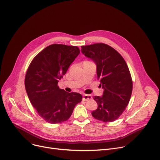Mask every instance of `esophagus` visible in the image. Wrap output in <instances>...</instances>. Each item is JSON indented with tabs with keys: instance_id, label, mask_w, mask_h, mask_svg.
Returning a JSON list of instances; mask_svg holds the SVG:
<instances>
[{
	"instance_id": "1",
	"label": "esophagus",
	"mask_w": 160,
	"mask_h": 160,
	"mask_svg": "<svg viewBox=\"0 0 160 160\" xmlns=\"http://www.w3.org/2000/svg\"><path fill=\"white\" fill-rule=\"evenodd\" d=\"M92 98V95H83V97H82V99L84 101H88L89 99H91Z\"/></svg>"
}]
</instances>
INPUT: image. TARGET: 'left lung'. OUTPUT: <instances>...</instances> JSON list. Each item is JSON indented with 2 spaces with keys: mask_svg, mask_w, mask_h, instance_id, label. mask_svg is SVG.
Wrapping results in <instances>:
<instances>
[{
  "mask_svg": "<svg viewBox=\"0 0 160 160\" xmlns=\"http://www.w3.org/2000/svg\"><path fill=\"white\" fill-rule=\"evenodd\" d=\"M81 48L82 53L97 65V78L104 89L102 97H93L98 107L92 115L104 122H114L126 110L132 93L133 81L128 65L118 52L106 44Z\"/></svg>",
  "mask_w": 160,
  "mask_h": 160,
  "instance_id": "obj_1",
  "label": "left lung"
}]
</instances>
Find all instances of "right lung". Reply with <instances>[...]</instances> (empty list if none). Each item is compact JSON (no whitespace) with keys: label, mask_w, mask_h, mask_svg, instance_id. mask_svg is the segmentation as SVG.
I'll use <instances>...</instances> for the list:
<instances>
[{"label":"right lung","mask_w":160,"mask_h":160,"mask_svg":"<svg viewBox=\"0 0 160 160\" xmlns=\"http://www.w3.org/2000/svg\"><path fill=\"white\" fill-rule=\"evenodd\" d=\"M79 53L77 46L52 44L34 58L27 69V95L38 115L48 123L67 121L82 100L81 94L68 93L58 85Z\"/></svg>","instance_id":"obj_1"}]
</instances>
